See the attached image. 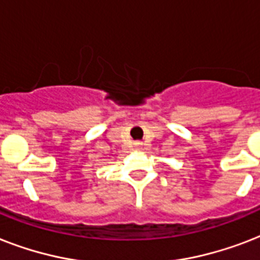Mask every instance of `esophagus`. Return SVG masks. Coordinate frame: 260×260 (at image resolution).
<instances>
[{
  "mask_svg": "<svg viewBox=\"0 0 260 260\" xmlns=\"http://www.w3.org/2000/svg\"><path fill=\"white\" fill-rule=\"evenodd\" d=\"M136 147H138L139 150H140V148L143 147V143H136Z\"/></svg>",
  "mask_w": 260,
  "mask_h": 260,
  "instance_id": "34e87169",
  "label": "esophagus"
}]
</instances>
